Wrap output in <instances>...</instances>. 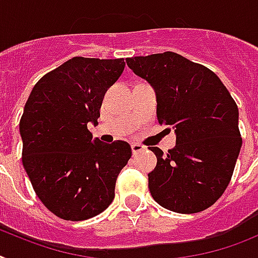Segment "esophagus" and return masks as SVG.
I'll return each instance as SVG.
<instances>
[{
  "mask_svg": "<svg viewBox=\"0 0 258 258\" xmlns=\"http://www.w3.org/2000/svg\"><path fill=\"white\" fill-rule=\"evenodd\" d=\"M145 146L141 144H137V142H134V144H132V152H133V154H138V153H141L145 150Z\"/></svg>",
  "mask_w": 258,
  "mask_h": 258,
  "instance_id": "esophagus-1",
  "label": "esophagus"
}]
</instances>
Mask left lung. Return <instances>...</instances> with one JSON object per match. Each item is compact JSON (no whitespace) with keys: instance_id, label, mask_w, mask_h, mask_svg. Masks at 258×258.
Masks as SVG:
<instances>
[{"instance_id":"left-lung-1","label":"left lung","mask_w":258,"mask_h":258,"mask_svg":"<svg viewBox=\"0 0 258 258\" xmlns=\"http://www.w3.org/2000/svg\"><path fill=\"white\" fill-rule=\"evenodd\" d=\"M126 64L153 87L158 122L176 137L167 154L149 148L157 157L148 174L153 199L179 214L206 210L228 186L241 149L237 105L216 74L171 51Z\"/></svg>"}]
</instances>
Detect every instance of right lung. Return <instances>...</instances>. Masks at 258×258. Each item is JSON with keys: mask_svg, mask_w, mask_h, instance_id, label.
<instances>
[{"mask_svg": "<svg viewBox=\"0 0 258 258\" xmlns=\"http://www.w3.org/2000/svg\"><path fill=\"white\" fill-rule=\"evenodd\" d=\"M124 59L75 56L34 86L19 122L22 163L40 202L57 218H93L114 199L131 145L92 140L104 95L124 72Z\"/></svg>", "mask_w": 258, "mask_h": 258, "instance_id": "1", "label": "right lung"}]
</instances>
